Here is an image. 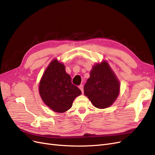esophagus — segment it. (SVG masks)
I'll return each instance as SVG.
<instances>
[{
	"label": "esophagus",
	"instance_id": "obj_1",
	"mask_svg": "<svg viewBox=\"0 0 155 155\" xmlns=\"http://www.w3.org/2000/svg\"><path fill=\"white\" fill-rule=\"evenodd\" d=\"M79 89H80V90L81 91L82 93H83V85H80L79 86Z\"/></svg>",
	"mask_w": 155,
	"mask_h": 155
}]
</instances>
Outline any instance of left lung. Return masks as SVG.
<instances>
[{"label": "left lung", "mask_w": 155, "mask_h": 155, "mask_svg": "<svg viewBox=\"0 0 155 155\" xmlns=\"http://www.w3.org/2000/svg\"><path fill=\"white\" fill-rule=\"evenodd\" d=\"M120 92V82L106 61L93 67L84 86V93L94 106L99 109L110 107Z\"/></svg>", "instance_id": "left-lung-1"}]
</instances>
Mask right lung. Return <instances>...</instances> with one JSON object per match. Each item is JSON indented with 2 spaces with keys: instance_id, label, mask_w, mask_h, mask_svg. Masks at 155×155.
<instances>
[{
  "instance_id": "obj_1",
  "label": "right lung",
  "mask_w": 155,
  "mask_h": 155,
  "mask_svg": "<svg viewBox=\"0 0 155 155\" xmlns=\"http://www.w3.org/2000/svg\"><path fill=\"white\" fill-rule=\"evenodd\" d=\"M71 80L63 64L57 59L46 69L39 83V94L45 104L54 111L66 112L72 107L75 98L81 94Z\"/></svg>"
}]
</instances>
